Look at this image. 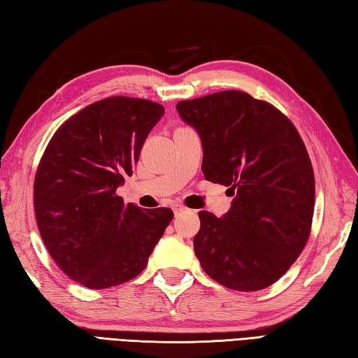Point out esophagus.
<instances>
[{
  "label": "esophagus",
  "instance_id": "1",
  "mask_svg": "<svg viewBox=\"0 0 358 358\" xmlns=\"http://www.w3.org/2000/svg\"><path fill=\"white\" fill-rule=\"evenodd\" d=\"M187 209L185 208V206H181V204H175L173 206V212H175V215H178V214H183V212H186Z\"/></svg>",
  "mask_w": 358,
  "mask_h": 358
}]
</instances>
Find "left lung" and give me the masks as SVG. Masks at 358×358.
<instances>
[{"label": "left lung", "instance_id": "8db88e82", "mask_svg": "<svg viewBox=\"0 0 358 358\" xmlns=\"http://www.w3.org/2000/svg\"><path fill=\"white\" fill-rule=\"evenodd\" d=\"M199 132L201 171L234 196L218 218L199 212L194 250L203 271L234 291H260L285 275L306 246L315 181L305 143L285 113L241 90L177 104Z\"/></svg>", "mask_w": 358, "mask_h": 358}]
</instances>
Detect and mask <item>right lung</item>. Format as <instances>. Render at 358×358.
<instances>
[{
  "instance_id": "add662e5",
  "label": "right lung",
  "mask_w": 358,
  "mask_h": 358,
  "mask_svg": "<svg viewBox=\"0 0 358 358\" xmlns=\"http://www.w3.org/2000/svg\"><path fill=\"white\" fill-rule=\"evenodd\" d=\"M162 104L109 96L59 126L38 164L34 206L41 238L67 277L89 289L135 278L173 218L140 209L117 189L132 175Z\"/></svg>"
}]
</instances>
